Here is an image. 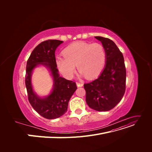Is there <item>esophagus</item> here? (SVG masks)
Wrapping results in <instances>:
<instances>
[{"mask_svg": "<svg viewBox=\"0 0 152 152\" xmlns=\"http://www.w3.org/2000/svg\"><path fill=\"white\" fill-rule=\"evenodd\" d=\"M76 84H77V86L78 87H82V86H83V84H82V83H79V82H77Z\"/></svg>", "mask_w": 152, "mask_h": 152, "instance_id": "obj_1", "label": "esophagus"}]
</instances>
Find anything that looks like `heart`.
<instances>
[{
  "label": "heart",
  "mask_w": 152,
  "mask_h": 152,
  "mask_svg": "<svg viewBox=\"0 0 152 152\" xmlns=\"http://www.w3.org/2000/svg\"><path fill=\"white\" fill-rule=\"evenodd\" d=\"M64 58H56L59 72L67 79H72L75 72V66L80 75L89 79L102 72L106 62V52L102 44L77 42L63 50Z\"/></svg>",
  "instance_id": "1"
}]
</instances>
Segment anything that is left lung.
<instances>
[{"instance_id": "8db88e82", "label": "left lung", "mask_w": 152, "mask_h": 152, "mask_svg": "<svg viewBox=\"0 0 152 152\" xmlns=\"http://www.w3.org/2000/svg\"><path fill=\"white\" fill-rule=\"evenodd\" d=\"M106 52L104 68L97 79L84 84L86 100L89 107L98 112H107L121 102L126 91V70L122 53L113 41L95 37Z\"/></svg>"}]
</instances>
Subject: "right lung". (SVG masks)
<instances>
[{
  "label": "right lung",
  "instance_id": "obj_1",
  "mask_svg": "<svg viewBox=\"0 0 152 152\" xmlns=\"http://www.w3.org/2000/svg\"><path fill=\"white\" fill-rule=\"evenodd\" d=\"M63 42L59 40H48L39 44L27 61L25 85L28 101L35 111L47 119H54L65 114L69 100L77 89L75 82L59 76L55 58V50ZM40 65L47 67L52 76L53 89L50 94L40 97L34 92L31 84L33 70Z\"/></svg>",
  "mask_w": 152,
  "mask_h": 152
}]
</instances>
